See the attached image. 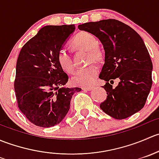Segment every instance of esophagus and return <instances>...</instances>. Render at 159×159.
<instances>
[{"instance_id": "34e87169", "label": "esophagus", "mask_w": 159, "mask_h": 159, "mask_svg": "<svg viewBox=\"0 0 159 159\" xmlns=\"http://www.w3.org/2000/svg\"><path fill=\"white\" fill-rule=\"evenodd\" d=\"M81 89L84 90V91H91V90L94 89V87H82Z\"/></svg>"}]
</instances>
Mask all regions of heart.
Listing matches in <instances>:
<instances>
[{
    "label": "heart",
    "mask_w": 159,
    "mask_h": 159,
    "mask_svg": "<svg viewBox=\"0 0 159 159\" xmlns=\"http://www.w3.org/2000/svg\"><path fill=\"white\" fill-rule=\"evenodd\" d=\"M71 47L77 50L88 51L89 63H98L103 59V52L98 45V40L94 35L88 31H81L75 35L71 41ZM57 61L59 65L67 73H72L75 70V64L70 52L66 49L61 48L57 54ZM98 73L96 65H91L86 68H81L75 73L71 78L73 84L76 85L91 86L94 83Z\"/></svg>",
    "instance_id": "heart-1"
}]
</instances>
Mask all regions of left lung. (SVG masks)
I'll return each mask as SVG.
<instances>
[{
	"instance_id": "obj_1",
	"label": "left lung",
	"mask_w": 159,
	"mask_h": 159,
	"mask_svg": "<svg viewBox=\"0 0 159 159\" xmlns=\"http://www.w3.org/2000/svg\"><path fill=\"white\" fill-rule=\"evenodd\" d=\"M78 29L95 35L105 51L99 78L107 98L101 109L115 119H125L139 111L146 102L152 84V62L140 35L129 25L115 19L88 22ZM119 78L116 87L111 84Z\"/></svg>"
}]
</instances>
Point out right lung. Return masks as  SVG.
I'll use <instances>...</instances> for the list:
<instances>
[{
  "mask_svg": "<svg viewBox=\"0 0 159 159\" xmlns=\"http://www.w3.org/2000/svg\"><path fill=\"white\" fill-rule=\"evenodd\" d=\"M75 29V25L41 28L22 47L16 65L14 91L20 111L32 124L49 128L59 124L80 88H65L68 76L57 54Z\"/></svg>",
  "mask_w": 159,
  "mask_h": 159,
  "instance_id": "1",
  "label": "right lung"
}]
</instances>
